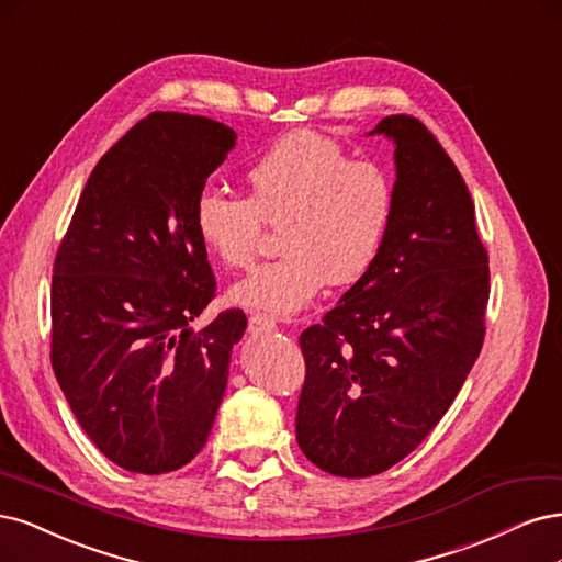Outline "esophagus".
I'll use <instances>...</instances> for the list:
<instances>
[{
    "label": "esophagus",
    "mask_w": 562,
    "mask_h": 562,
    "mask_svg": "<svg viewBox=\"0 0 562 562\" xmlns=\"http://www.w3.org/2000/svg\"><path fill=\"white\" fill-rule=\"evenodd\" d=\"M276 329V319L268 317V315H261V313H251L249 315V331L251 334H268Z\"/></svg>",
    "instance_id": "34e87169"
}]
</instances>
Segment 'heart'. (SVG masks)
Here are the masks:
<instances>
[{
    "instance_id": "1",
    "label": "heart",
    "mask_w": 562,
    "mask_h": 562,
    "mask_svg": "<svg viewBox=\"0 0 562 562\" xmlns=\"http://www.w3.org/2000/svg\"><path fill=\"white\" fill-rule=\"evenodd\" d=\"M249 195L203 189L193 205L198 238L228 268L255 261L267 226H282L284 255L233 286L255 311L292 315L324 282L355 284L369 273L394 214L390 175L313 131L280 137L249 166Z\"/></svg>"
}]
</instances>
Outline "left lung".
Instances as JSON below:
<instances>
[{
	"mask_svg": "<svg viewBox=\"0 0 562 562\" xmlns=\"http://www.w3.org/2000/svg\"><path fill=\"white\" fill-rule=\"evenodd\" d=\"M394 214L369 273L299 342L296 441L324 472H385L437 427L472 371L491 296L487 251L456 162L425 125L385 116Z\"/></svg>",
	"mask_w": 562,
	"mask_h": 562,
	"instance_id": "obj_1",
	"label": "left lung"
}]
</instances>
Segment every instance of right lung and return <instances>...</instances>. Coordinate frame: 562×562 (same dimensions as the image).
Segmentation results:
<instances>
[{
	"mask_svg": "<svg viewBox=\"0 0 562 562\" xmlns=\"http://www.w3.org/2000/svg\"><path fill=\"white\" fill-rule=\"evenodd\" d=\"M235 139L179 112L135 123L90 172L53 263V371L90 441L128 472L201 452L247 329L235 307L191 327L216 289L193 205Z\"/></svg>",
	"mask_w": 562,
	"mask_h": 562,
	"instance_id": "obj_1",
	"label": "right lung"
}]
</instances>
